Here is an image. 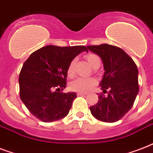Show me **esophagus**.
Returning <instances> with one entry per match:
<instances>
[{"instance_id": "esophagus-1", "label": "esophagus", "mask_w": 153, "mask_h": 153, "mask_svg": "<svg viewBox=\"0 0 153 153\" xmlns=\"http://www.w3.org/2000/svg\"><path fill=\"white\" fill-rule=\"evenodd\" d=\"M78 96H82V95H86V93H84V92H78L77 93Z\"/></svg>"}]
</instances>
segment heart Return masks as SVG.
Instances as JSON below:
<instances>
[{"label": "heart", "mask_w": 153, "mask_h": 153, "mask_svg": "<svg viewBox=\"0 0 153 153\" xmlns=\"http://www.w3.org/2000/svg\"><path fill=\"white\" fill-rule=\"evenodd\" d=\"M86 59L87 62L91 67H94L97 65H100L101 59L98 55L94 53H89L86 55ZM74 64H75V59H73L70 62L68 68H67V74L68 76H73L74 73ZM96 84V81L92 78H82L79 77L72 81L70 84V88L72 91H78V92H87L91 91Z\"/></svg>", "instance_id": "b5f03b06"}]
</instances>
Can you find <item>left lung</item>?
<instances>
[{"label": "left lung", "mask_w": 153, "mask_h": 153, "mask_svg": "<svg viewBox=\"0 0 153 153\" xmlns=\"http://www.w3.org/2000/svg\"><path fill=\"white\" fill-rule=\"evenodd\" d=\"M87 48L102 59L105 73L100 86L104 93L109 90L107 97L100 94L98 103L90 107L91 114L99 121L116 122L130 110L137 95V67L118 47L104 44Z\"/></svg>", "instance_id": "obj_1"}]
</instances>
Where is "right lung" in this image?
Here are the masks:
<instances>
[{"instance_id": "obj_1", "label": "right lung", "mask_w": 153, "mask_h": 153, "mask_svg": "<svg viewBox=\"0 0 153 153\" xmlns=\"http://www.w3.org/2000/svg\"><path fill=\"white\" fill-rule=\"evenodd\" d=\"M87 51L85 46L43 47L30 55L20 75V97L36 118L52 122L69 113L75 92L62 93L67 85V68L77 55Z\"/></svg>"}]
</instances>
